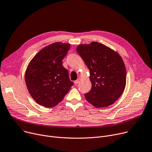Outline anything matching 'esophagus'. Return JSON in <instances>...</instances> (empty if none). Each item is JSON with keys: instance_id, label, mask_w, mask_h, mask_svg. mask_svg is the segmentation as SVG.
I'll use <instances>...</instances> for the list:
<instances>
[{"instance_id": "1", "label": "esophagus", "mask_w": 152, "mask_h": 152, "mask_svg": "<svg viewBox=\"0 0 152 152\" xmlns=\"http://www.w3.org/2000/svg\"><path fill=\"white\" fill-rule=\"evenodd\" d=\"M80 81H81V78H77V79L75 81V82H74V83H75V85H77L78 83H80Z\"/></svg>"}]
</instances>
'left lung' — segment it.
Returning a JSON list of instances; mask_svg holds the SVG:
<instances>
[{"instance_id": "left-lung-1", "label": "left lung", "mask_w": 152, "mask_h": 152, "mask_svg": "<svg viewBox=\"0 0 152 152\" xmlns=\"http://www.w3.org/2000/svg\"><path fill=\"white\" fill-rule=\"evenodd\" d=\"M89 70L92 88L86 100L96 108L113 104L125 89L126 68L122 57L108 47L97 42L80 44L77 48Z\"/></svg>"}]
</instances>
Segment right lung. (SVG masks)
Here are the masks:
<instances>
[{
	"mask_svg": "<svg viewBox=\"0 0 152 152\" xmlns=\"http://www.w3.org/2000/svg\"><path fill=\"white\" fill-rule=\"evenodd\" d=\"M70 48L68 43L51 44L41 49L28 64L26 83L31 97L40 105L55 107L74 85L63 66V59Z\"/></svg>",
	"mask_w": 152,
	"mask_h": 152,
	"instance_id": "add662e5",
	"label": "right lung"
}]
</instances>
